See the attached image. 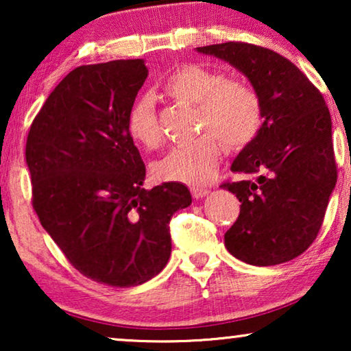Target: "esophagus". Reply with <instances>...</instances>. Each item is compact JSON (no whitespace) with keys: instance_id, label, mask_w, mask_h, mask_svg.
I'll list each match as a JSON object with an SVG mask.
<instances>
[{"instance_id":"1","label":"esophagus","mask_w":351,"mask_h":351,"mask_svg":"<svg viewBox=\"0 0 351 351\" xmlns=\"http://www.w3.org/2000/svg\"><path fill=\"white\" fill-rule=\"evenodd\" d=\"M190 191H191V195H193V198H196V199L204 198V196L209 193V190L204 189V186H191Z\"/></svg>"}]
</instances>
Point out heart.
<instances>
[{"label":"heart","mask_w":351,"mask_h":351,"mask_svg":"<svg viewBox=\"0 0 351 351\" xmlns=\"http://www.w3.org/2000/svg\"><path fill=\"white\" fill-rule=\"evenodd\" d=\"M162 90L177 102L198 105V129L203 137L193 143L171 148L155 165L162 180L203 185L213 177L222 156V143L228 150H241L257 137L263 123L261 95L247 83L228 80L223 71L185 64L162 81ZM128 132L145 148L162 141L158 112L152 97L142 95L128 113Z\"/></svg>","instance_id":"1"}]
</instances>
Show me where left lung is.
<instances>
[{
	"mask_svg": "<svg viewBox=\"0 0 351 351\" xmlns=\"http://www.w3.org/2000/svg\"><path fill=\"white\" fill-rule=\"evenodd\" d=\"M196 51L241 71L263 108L257 137L232 165L243 179L220 185L241 203L225 246L257 267L292 261L315 241L337 182L323 94L291 60L267 47L230 41Z\"/></svg>",
	"mask_w": 351,
	"mask_h": 351,
	"instance_id": "left-lung-1",
	"label": "left lung"
}]
</instances>
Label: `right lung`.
Returning <instances> with one entry per match:
<instances>
[{"mask_svg": "<svg viewBox=\"0 0 351 351\" xmlns=\"http://www.w3.org/2000/svg\"><path fill=\"white\" fill-rule=\"evenodd\" d=\"M147 76L142 59L71 70L27 137L43 228L81 275L113 287L142 285L166 267L171 217L191 204L179 182L142 189L145 165L128 113Z\"/></svg>", "mask_w": 351, "mask_h": 351, "instance_id": "add662e5", "label": "right lung"}]
</instances>
